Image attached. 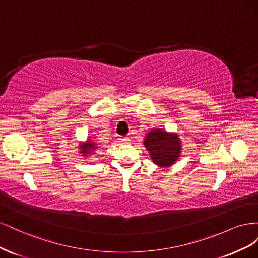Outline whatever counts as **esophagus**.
Returning a JSON list of instances; mask_svg holds the SVG:
<instances>
[{
    "label": "esophagus",
    "mask_w": 258,
    "mask_h": 258,
    "mask_svg": "<svg viewBox=\"0 0 258 258\" xmlns=\"http://www.w3.org/2000/svg\"><path fill=\"white\" fill-rule=\"evenodd\" d=\"M119 140H120V142H121L122 144H128V143L130 142V139H129V138H127V137H124V138H120Z\"/></svg>",
    "instance_id": "obj_1"
}]
</instances>
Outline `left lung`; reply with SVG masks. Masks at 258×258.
<instances>
[{"label":"left lung","mask_w":258,"mask_h":258,"mask_svg":"<svg viewBox=\"0 0 258 258\" xmlns=\"http://www.w3.org/2000/svg\"><path fill=\"white\" fill-rule=\"evenodd\" d=\"M143 144L152 161L160 168H169L181 157L182 141L176 132L153 128L147 132Z\"/></svg>","instance_id":"1"}]
</instances>
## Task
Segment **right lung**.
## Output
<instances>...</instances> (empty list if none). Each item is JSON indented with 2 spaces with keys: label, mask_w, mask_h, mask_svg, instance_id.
<instances>
[{
  "label": "right lung",
  "mask_w": 258,
  "mask_h": 258,
  "mask_svg": "<svg viewBox=\"0 0 258 258\" xmlns=\"http://www.w3.org/2000/svg\"><path fill=\"white\" fill-rule=\"evenodd\" d=\"M98 144L90 138H87L85 142H80L79 153L84 158H91L98 151Z\"/></svg>",
  "instance_id": "add662e5"
}]
</instances>
